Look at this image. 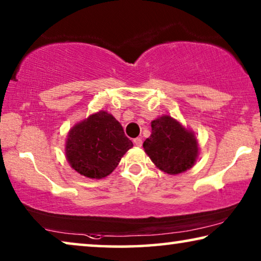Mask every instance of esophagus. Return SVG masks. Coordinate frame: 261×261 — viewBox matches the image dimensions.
I'll return each instance as SVG.
<instances>
[{
  "label": "esophagus",
  "instance_id": "esophagus-1",
  "mask_svg": "<svg viewBox=\"0 0 261 261\" xmlns=\"http://www.w3.org/2000/svg\"><path fill=\"white\" fill-rule=\"evenodd\" d=\"M134 143H135V145H136V146L141 147V146H142V144H143V141H142L141 138H135V139H134Z\"/></svg>",
  "mask_w": 261,
  "mask_h": 261
}]
</instances>
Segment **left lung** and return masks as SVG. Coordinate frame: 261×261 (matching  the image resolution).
Returning a JSON list of instances; mask_svg holds the SVG:
<instances>
[{
	"instance_id": "8db88e82",
	"label": "left lung",
	"mask_w": 261,
	"mask_h": 261,
	"mask_svg": "<svg viewBox=\"0 0 261 261\" xmlns=\"http://www.w3.org/2000/svg\"><path fill=\"white\" fill-rule=\"evenodd\" d=\"M145 153L163 172L179 174L196 164L199 144L192 130L163 115L151 122V136L143 143Z\"/></svg>"
}]
</instances>
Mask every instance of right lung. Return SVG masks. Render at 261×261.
<instances>
[{
  "label": "right lung",
  "mask_w": 261,
  "mask_h": 261,
  "mask_svg": "<svg viewBox=\"0 0 261 261\" xmlns=\"http://www.w3.org/2000/svg\"><path fill=\"white\" fill-rule=\"evenodd\" d=\"M132 146L118 120L108 111L100 110L69 130L64 151L68 163L77 173L102 179L117 168Z\"/></svg>",
  "instance_id": "obj_1"
}]
</instances>
